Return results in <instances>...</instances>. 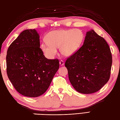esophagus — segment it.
Returning a JSON list of instances; mask_svg holds the SVG:
<instances>
[{"label": "esophagus", "mask_w": 120, "mask_h": 120, "mask_svg": "<svg viewBox=\"0 0 120 120\" xmlns=\"http://www.w3.org/2000/svg\"><path fill=\"white\" fill-rule=\"evenodd\" d=\"M59 64L61 66H63V65H64V62H63V60H60L59 62Z\"/></svg>", "instance_id": "34e87169"}]
</instances>
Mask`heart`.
<instances>
[{
  "label": "heart",
  "instance_id": "1",
  "mask_svg": "<svg viewBox=\"0 0 120 120\" xmlns=\"http://www.w3.org/2000/svg\"><path fill=\"white\" fill-rule=\"evenodd\" d=\"M83 39L80 30H59L49 32L46 35V42L41 43V49L48 58H52L57 53L56 48L65 57H70L77 52Z\"/></svg>",
  "mask_w": 120,
  "mask_h": 120
}]
</instances>
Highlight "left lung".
Here are the masks:
<instances>
[{
  "instance_id": "1",
  "label": "left lung",
  "mask_w": 120,
  "mask_h": 120,
  "mask_svg": "<svg viewBox=\"0 0 120 120\" xmlns=\"http://www.w3.org/2000/svg\"><path fill=\"white\" fill-rule=\"evenodd\" d=\"M112 62L107 43L92 30L86 32L82 46L67 58L65 66L74 88L81 93L91 94L108 82Z\"/></svg>"
}]
</instances>
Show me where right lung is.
<instances>
[{"label":"right lung","instance_id":"right-lung-1","mask_svg":"<svg viewBox=\"0 0 120 120\" xmlns=\"http://www.w3.org/2000/svg\"><path fill=\"white\" fill-rule=\"evenodd\" d=\"M40 47L36 30L27 29L20 34L7 50L8 77L18 92L30 98L46 91L59 68L58 59H48Z\"/></svg>","mask_w":120,"mask_h":120}]
</instances>
